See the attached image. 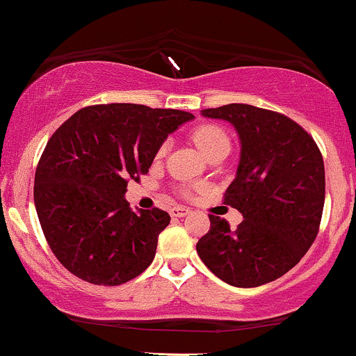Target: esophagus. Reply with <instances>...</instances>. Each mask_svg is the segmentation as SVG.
I'll list each match as a JSON object with an SVG mask.
<instances>
[{
	"label": "esophagus",
	"mask_w": 356,
	"mask_h": 356,
	"mask_svg": "<svg viewBox=\"0 0 356 356\" xmlns=\"http://www.w3.org/2000/svg\"><path fill=\"white\" fill-rule=\"evenodd\" d=\"M189 212H191L189 207L177 206V207H172V209H170V216H172V218H184V216H187Z\"/></svg>",
	"instance_id": "1"
}]
</instances>
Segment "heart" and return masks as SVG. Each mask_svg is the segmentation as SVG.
Instances as JSON below:
<instances>
[{
  "mask_svg": "<svg viewBox=\"0 0 356 356\" xmlns=\"http://www.w3.org/2000/svg\"><path fill=\"white\" fill-rule=\"evenodd\" d=\"M192 140L195 142V145L199 147V150H201L206 157H209V155L214 152H219V150H229L231 144L229 136H227L226 130H224L222 127L214 124H204L201 127H197V129L192 132ZM167 147H169L167 142L161 145V149H159L157 152L159 157L165 155ZM182 194H189V189L184 187Z\"/></svg>",
  "mask_w": 356,
  "mask_h": 356,
  "instance_id": "1",
  "label": "heart"
}]
</instances>
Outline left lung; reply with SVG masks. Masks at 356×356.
I'll list each match as a JSON object with an SVG mask.
<instances>
[{
    "instance_id": "obj_1",
    "label": "left lung",
    "mask_w": 356,
    "mask_h": 356,
    "mask_svg": "<svg viewBox=\"0 0 356 356\" xmlns=\"http://www.w3.org/2000/svg\"><path fill=\"white\" fill-rule=\"evenodd\" d=\"M234 125L241 140L236 179L224 204L244 220L231 229L209 214L211 229L197 243L202 263L238 288L271 283L300 263L320 229L325 164L313 137L283 113L246 104L202 110Z\"/></svg>"
}]
</instances>
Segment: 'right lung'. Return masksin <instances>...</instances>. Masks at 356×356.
I'll list each match as a JSON object with an SVG mask.
<instances>
[{
  "label": "right lung",
  "mask_w": 356,
  "mask_h": 356,
  "mask_svg": "<svg viewBox=\"0 0 356 356\" xmlns=\"http://www.w3.org/2000/svg\"><path fill=\"white\" fill-rule=\"evenodd\" d=\"M194 115L137 104L90 105L61 124L35 174V207L53 254L92 284L118 286L154 261L170 216L134 212L129 181L149 172L169 134Z\"/></svg>",
  "instance_id": "1"
}]
</instances>
